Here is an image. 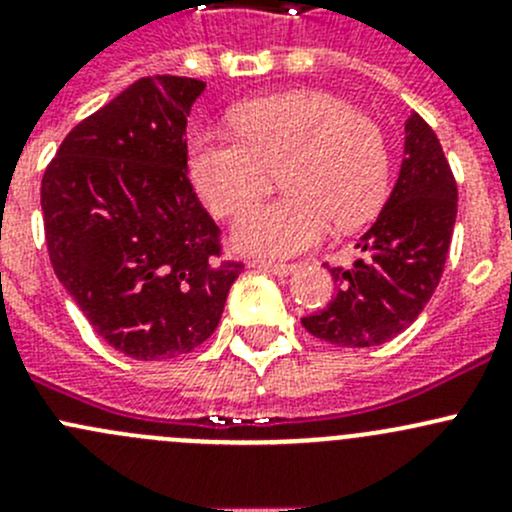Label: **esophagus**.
Wrapping results in <instances>:
<instances>
[{"mask_svg":"<svg viewBox=\"0 0 512 512\" xmlns=\"http://www.w3.org/2000/svg\"><path fill=\"white\" fill-rule=\"evenodd\" d=\"M257 267H262V270L272 272V275H280V277L292 275V272L297 270V265H294V262H275V260H260L257 262Z\"/></svg>","mask_w":512,"mask_h":512,"instance_id":"esophagus-1","label":"esophagus"}]
</instances>
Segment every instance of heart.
Returning <instances> with one entry per match:
<instances>
[{"mask_svg":"<svg viewBox=\"0 0 512 512\" xmlns=\"http://www.w3.org/2000/svg\"><path fill=\"white\" fill-rule=\"evenodd\" d=\"M235 136L203 131L190 141L195 188L218 218H237L265 198L282 168L285 195L247 213L235 245L260 257H289L327 237L329 227L364 223L389 183L379 123L327 91L255 98L230 116Z\"/></svg>","mask_w":512,"mask_h":512,"instance_id":"1","label":"heart"}]
</instances>
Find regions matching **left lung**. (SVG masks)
Wrapping results in <instances>:
<instances>
[{
  "mask_svg": "<svg viewBox=\"0 0 512 512\" xmlns=\"http://www.w3.org/2000/svg\"><path fill=\"white\" fill-rule=\"evenodd\" d=\"M458 188L433 128L406 123L399 180L374 225L356 242L364 257L329 267L337 294L302 319L312 337L337 347H376L404 332L441 282L456 225Z\"/></svg>",
  "mask_w": 512,
  "mask_h": 512,
  "instance_id": "8db88e82",
  "label": "left lung"
}]
</instances>
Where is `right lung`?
<instances>
[{"label": "right lung", "instance_id": "1", "mask_svg": "<svg viewBox=\"0 0 512 512\" xmlns=\"http://www.w3.org/2000/svg\"><path fill=\"white\" fill-rule=\"evenodd\" d=\"M203 89L143 76L76 123L41 178L51 267L98 337L131 359L200 347L245 270L185 173V116Z\"/></svg>", "mask_w": 512, "mask_h": 512}]
</instances>
